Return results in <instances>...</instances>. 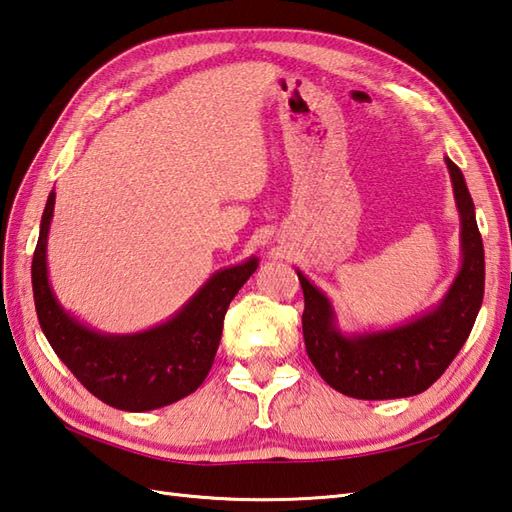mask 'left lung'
Returning a JSON list of instances; mask_svg holds the SVG:
<instances>
[{
    "mask_svg": "<svg viewBox=\"0 0 512 512\" xmlns=\"http://www.w3.org/2000/svg\"><path fill=\"white\" fill-rule=\"evenodd\" d=\"M460 217V267L439 304L389 328L347 332L315 282L297 271L304 291V343L319 376L356 400H397L419 395L443 376L465 345L484 297V247L465 176L450 158Z\"/></svg>",
    "mask_w": 512,
    "mask_h": 512,
    "instance_id": "8db88e82",
    "label": "left lung"
}]
</instances>
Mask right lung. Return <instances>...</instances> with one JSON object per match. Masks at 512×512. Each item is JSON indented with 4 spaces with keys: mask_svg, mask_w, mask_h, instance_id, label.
I'll list each match as a JSON object with an SVG mask.
<instances>
[{
    "mask_svg": "<svg viewBox=\"0 0 512 512\" xmlns=\"http://www.w3.org/2000/svg\"><path fill=\"white\" fill-rule=\"evenodd\" d=\"M54 204L52 191L32 258V291L41 330L58 358L97 400L128 413L169 406L197 391L213 367L226 310L258 269V258L215 271L167 321L130 334L102 332L69 313L49 282L47 236Z\"/></svg>",
    "mask_w": 512,
    "mask_h": 512,
    "instance_id": "right-lung-1",
    "label": "right lung"
}]
</instances>
